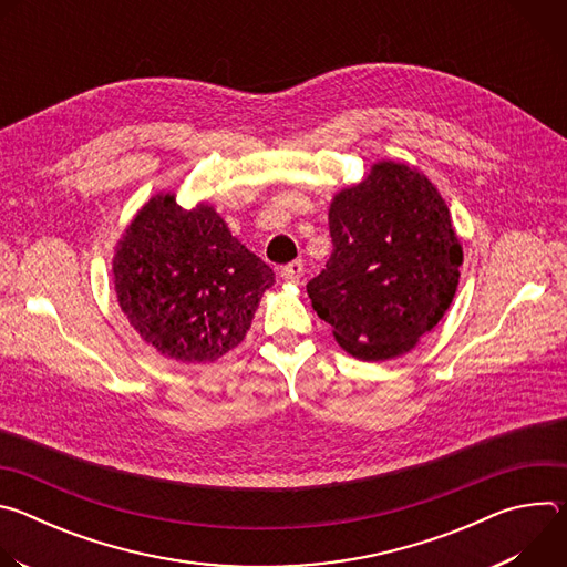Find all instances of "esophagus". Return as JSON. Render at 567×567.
<instances>
[{"label": "esophagus", "mask_w": 567, "mask_h": 567, "mask_svg": "<svg viewBox=\"0 0 567 567\" xmlns=\"http://www.w3.org/2000/svg\"><path fill=\"white\" fill-rule=\"evenodd\" d=\"M302 271H305L302 262H300V260H293V262H289V265H285V267H282L280 276H282L287 282L298 285V282H300V278H302Z\"/></svg>", "instance_id": "obj_1"}]
</instances>
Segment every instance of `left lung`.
<instances>
[{"label": "left lung", "instance_id": "8db88e82", "mask_svg": "<svg viewBox=\"0 0 567 567\" xmlns=\"http://www.w3.org/2000/svg\"><path fill=\"white\" fill-rule=\"evenodd\" d=\"M334 251L307 293L337 343L361 361L411 352L453 302L464 260L435 184L401 161H377L330 204Z\"/></svg>", "mask_w": 567, "mask_h": 567}]
</instances>
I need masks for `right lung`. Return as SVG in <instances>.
Segmentation results:
<instances>
[{"instance_id": "right-lung-1", "label": "right lung", "mask_w": 567, "mask_h": 567, "mask_svg": "<svg viewBox=\"0 0 567 567\" xmlns=\"http://www.w3.org/2000/svg\"><path fill=\"white\" fill-rule=\"evenodd\" d=\"M114 289L136 334L179 363H210L245 341L274 271L210 204L145 202L118 239Z\"/></svg>"}]
</instances>
